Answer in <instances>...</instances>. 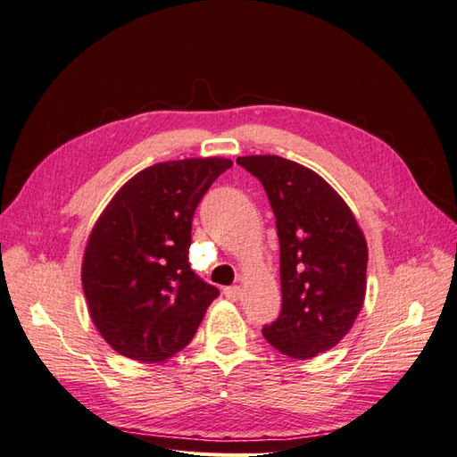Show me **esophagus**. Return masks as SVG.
<instances>
[{
    "mask_svg": "<svg viewBox=\"0 0 457 457\" xmlns=\"http://www.w3.org/2000/svg\"><path fill=\"white\" fill-rule=\"evenodd\" d=\"M223 294H225V297H228L230 301H238L240 295H242V289H240V286H228V287L223 289Z\"/></svg>",
    "mask_w": 457,
    "mask_h": 457,
    "instance_id": "1",
    "label": "esophagus"
}]
</instances>
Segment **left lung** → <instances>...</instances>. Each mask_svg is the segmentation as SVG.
Segmentation results:
<instances>
[{
	"mask_svg": "<svg viewBox=\"0 0 457 457\" xmlns=\"http://www.w3.org/2000/svg\"><path fill=\"white\" fill-rule=\"evenodd\" d=\"M265 187L280 240V316L262 336L305 361L349 334L366 295L368 245L353 212L324 179L280 156H242Z\"/></svg>",
	"mask_w": 457,
	"mask_h": 457,
	"instance_id": "1",
	"label": "left lung"
}]
</instances>
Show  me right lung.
<instances>
[{
	"label": "right lung",
	"instance_id": "obj_1",
	"mask_svg": "<svg viewBox=\"0 0 457 457\" xmlns=\"http://www.w3.org/2000/svg\"><path fill=\"white\" fill-rule=\"evenodd\" d=\"M227 158L154 163L123 185L89 234L81 286L116 353L163 362L185 349L219 295L188 262L192 217Z\"/></svg>",
	"mask_w": 457,
	"mask_h": 457
}]
</instances>
